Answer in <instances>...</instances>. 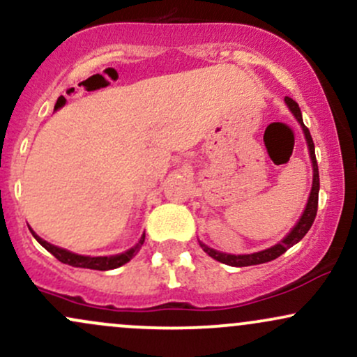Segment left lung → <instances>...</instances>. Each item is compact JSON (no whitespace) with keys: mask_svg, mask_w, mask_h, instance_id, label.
<instances>
[{"mask_svg":"<svg viewBox=\"0 0 357 357\" xmlns=\"http://www.w3.org/2000/svg\"><path fill=\"white\" fill-rule=\"evenodd\" d=\"M285 104H287V107L290 109V112L296 116L298 124L302 126L307 146H309L310 161H312L314 179H312V190H310L309 199H307V206H305L304 213H302L301 220L297 221V225L292 228V230H290L289 235H287L282 241H278L277 245H273V247H270L267 250H261V252L250 253V255H228V253L216 252V250H213L208 247V245H204L199 241V245H202V248L208 253V255H210L211 258H215V260L221 261V264L230 265V267H248V265H258V264H265V261L275 260V258L280 257L282 253H285L290 247H294V245L298 243V241L304 238L305 233L310 230V227H312L315 215H317L319 186H321V184H319V167H317V161H315V149H314L312 136H310L309 129L304 126V121H302V112H301V109H298L297 102L290 99V97H285Z\"/></svg>","mask_w":357,"mask_h":357,"instance_id":"obj_1","label":"left lung"}]
</instances>
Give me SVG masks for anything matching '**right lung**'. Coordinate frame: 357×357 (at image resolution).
<instances>
[{
    "mask_svg": "<svg viewBox=\"0 0 357 357\" xmlns=\"http://www.w3.org/2000/svg\"><path fill=\"white\" fill-rule=\"evenodd\" d=\"M30 231L33 233L36 241H38L43 248H47L48 252H50L52 255L56 258V260L61 261V264H67V265H72V267H80V268H92V270H112V268H117V267H121V265L127 264V261H129L130 258H132L139 252V250H141L142 243H144V236H146V235H142L136 247L127 250V252H124V253H119V255L85 257V255H77V253L68 252V250L55 247V245L48 243V241L40 238V236L36 235L31 228H30Z\"/></svg>",
    "mask_w": 357,
    "mask_h": 357,
    "instance_id": "right-lung-1",
    "label": "right lung"
}]
</instances>
